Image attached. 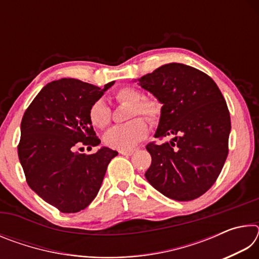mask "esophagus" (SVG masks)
<instances>
[{"mask_svg": "<svg viewBox=\"0 0 259 259\" xmlns=\"http://www.w3.org/2000/svg\"><path fill=\"white\" fill-rule=\"evenodd\" d=\"M134 152H135V150H125V151H120V154H122V155H131V154H134Z\"/></svg>", "mask_w": 259, "mask_h": 259, "instance_id": "esophagus-1", "label": "esophagus"}]
</instances>
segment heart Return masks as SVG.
Returning a JSON list of instances; mask_svg holds the SVG:
<instances>
[{
  "instance_id": "b5f03b06",
  "label": "heart",
  "mask_w": 259,
  "mask_h": 259,
  "mask_svg": "<svg viewBox=\"0 0 259 259\" xmlns=\"http://www.w3.org/2000/svg\"><path fill=\"white\" fill-rule=\"evenodd\" d=\"M114 99L120 104L131 105L129 119L142 115L151 123H155L161 116V104L159 100L144 97L142 91L135 87L125 85L117 89L114 93ZM89 119L91 124L96 128L105 129L111 123V109L104 100H97L90 107ZM147 131L148 126L145 119L136 118L128 123L112 128L105 135L104 143L113 150H131L145 137Z\"/></svg>"
}]
</instances>
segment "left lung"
Returning a JSON list of instances; mask_svg holds the SVG:
<instances>
[{
	"instance_id": "8db88e82",
	"label": "left lung",
	"mask_w": 259,
	"mask_h": 259,
	"mask_svg": "<svg viewBox=\"0 0 259 259\" xmlns=\"http://www.w3.org/2000/svg\"><path fill=\"white\" fill-rule=\"evenodd\" d=\"M139 84L163 104L155 138L174 137L146 145L152 156L146 179L166 198H200L217 181L229 154L231 117L221 90L205 73L178 63L146 74Z\"/></svg>"
}]
</instances>
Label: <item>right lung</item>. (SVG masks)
<instances>
[{
	"label": "right lung",
	"mask_w": 259,
	"mask_h": 259,
	"mask_svg": "<svg viewBox=\"0 0 259 259\" xmlns=\"http://www.w3.org/2000/svg\"><path fill=\"white\" fill-rule=\"evenodd\" d=\"M113 84L102 89L75 78L52 81L24 113L18 156L26 182L60 212H78L93 202L108 163L117 155L107 147L90 155L75 152L76 146L100 143L89 111Z\"/></svg>",
	"instance_id": "right-lung-1"
}]
</instances>
